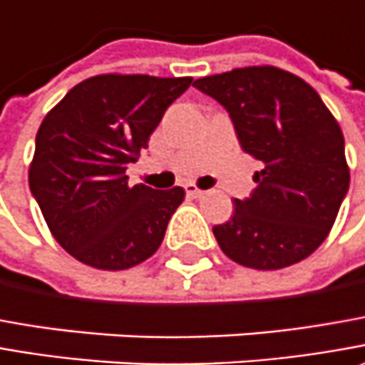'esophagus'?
<instances>
[{"mask_svg":"<svg viewBox=\"0 0 365 365\" xmlns=\"http://www.w3.org/2000/svg\"><path fill=\"white\" fill-rule=\"evenodd\" d=\"M185 194L190 195V197H202V195H206V192L200 190L195 183H187V185H185Z\"/></svg>","mask_w":365,"mask_h":365,"instance_id":"esophagus-1","label":"esophagus"}]
</instances>
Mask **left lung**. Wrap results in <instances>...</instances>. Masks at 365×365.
Wrapping results in <instances>:
<instances>
[{
	"label": "left lung",
	"mask_w": 365,
	"mask_h": 365,
	"mask_svg": "<svg viewBox=\"0 0 365 365\" xmlns=\"http://www.w3.org/2000/svg\"><path fill=\"white\" fill-rule=\"evenodd\" d=\"M228 110L240 147L262 163L257 190L234 200L214 226L222 252L257 270L307 258L327 238L349 187L344 133L303 78L274 66H248L194 82Z\"/></svg>",
	"instance_id": "left-lung-1"
}]
</instances>
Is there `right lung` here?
<instances>
[{
	"instance_id": "1",
	"label": "right lung",
	"mask_w": 365,
	"mask_h": 365,
	"mask_svg": "<svg viewBox=\"0 0 365 365\" xmlns=\"http://www.w3.org/2000/svg\"><path fill=\"white\" fill-rule=\"evenodd\" d=\"M190 84V76L101 74L70 88L44 117L30 190L52 236L76 260L125 270L159 248L185 192L131 185L125 171Z\"/></svg>"
}]
</instances>
